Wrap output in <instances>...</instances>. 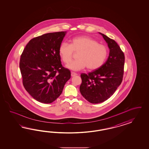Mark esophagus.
<instances>
[{"mask_svg": "<svg viewBox=\"0 0 149 149\" xmlns=\"http://www.w3.org/2000/svg\"><path fill=\"white\" fill-rule=\"evenodd\" d=\"M71 75H72V77H74V76L77 75V74L76 72H71Z\"/></svg>", "mask_w": 149, "mask_h": 149, "instance_id": "1", "label": "esophagus"}]
</instances>
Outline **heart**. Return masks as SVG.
I'll list each match as a JSON object with an SVG mask.
<instances>
[{
	"label": "heart",
	"mask_w": 149,
	"mask_h": 149,
	"mask_svg": "<svg viewBox=\"0 0 149 149\" xmlns=\"http://www.w3.org/2000/svg\"><path fill=\"white\" fill-rule=\"evenodd\" d=\"M74 52H77V59L68 64L72 70H80L85 68L94 70L100 68L107 58L108 49L90 36H75L70 40V44L62 42L59 46L58 54L63 62L68 64L73 57Z\"/></svg>",
	"instance_id": "b5f03b06"
}]
</instances>
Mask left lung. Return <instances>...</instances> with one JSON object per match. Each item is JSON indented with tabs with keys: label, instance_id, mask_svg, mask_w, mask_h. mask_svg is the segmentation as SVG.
I'll use <instances>...</instances> for the list:
<instances>
[{
	"label": "left lung",
	"instance_id": "left-lung-1",
	"mask_svg": "<svg viewBox=\"0 0 149 149\" xmlns=\"http://www.w3.org/2000/svg\"><path fill=\"white\" fill-rule=\"evenodd\" d=\"M107 42L110 50L106 62L98 69L88 74L82 73L80 91L92 104L102 103L109 99L122 82L125 55L117 42L99 33Z\"/></svg>",
	"mask_w": 149,
	"mask_h": 149
}]
</instances>
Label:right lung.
<instances>
[{
    "instance_id": "right-lung-1",
    "label": "right lung",
    "mask_w": 149,
    "mask_h": 149,
    "mask_svg": "<svg viewBox=\"0 0 149 149\" xmlns=\"http://www.w3.org/2000/svg\"><path fill=\"white\" fill-rule=\"evenodd\" d=\"M65 33H49L34 38L21 56L19 68L23 86L40 103L54 102L70 78V72L62 66L58 54L59 46Z\"/></svg>"
}]
</instances>
